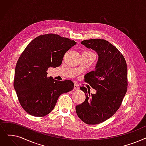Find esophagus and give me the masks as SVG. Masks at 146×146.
Returning a JSON list of instances; mask_svg holds the SVG:
<instances>
[{"mask_svg": "<svg viewBox=\"0 0 146 146\" xmlns=\"http://www.w3.org/2000/svg\"><path fill=\"white\" fill-rule=\"evenodd\" d=\"M74 89L75 90H79V86L78 84H74Z\"/></svg>", "mask_w": 146, "mask_h": 146, "instance_id": "esophagus-1", "label": "esophagus"}]
</instances>
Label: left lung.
Segmentation results:
<instances>
[{"label": "left lung", "instance_id": "left-lung-1", "mask_svg": "<svg viewBox=\"0 0 146 146\" xmlns=\"http://www.w3.org/2000/svg\"><path fill=\"white\" fill-rule=\"evenodd\" d=\"M80 43L98 54L95 70L85 76V82L97 92L90 95L85 86L80 87L86 99L76 106V111L85 123L96 125L111 117L121 105L127 91V65L122 54L108 41L96 39Z\"/></svg>", "mask_w": 146, "mask_h": 146}]
</instances>
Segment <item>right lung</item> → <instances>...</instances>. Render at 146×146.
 <instances>
[{"instance_id": "add662e5", "label": "right lung", "mask_w": 146, "mask_h": 146, "mask_svg": "<svg viewBox=\"0 0 146 146\" xmlns=\"http://www.w3.org/2000/svg\"><path fill=\"white\" fill-rule=\"evenodd\" d=\"M76 44L58 35H40L31 41L19 58L15 70L14 89L23 109L36 117L47 115L62 94L73 90L71 80L47 78L49 67L60 66L63 56Z\"/></svg>"}]
</instances>
